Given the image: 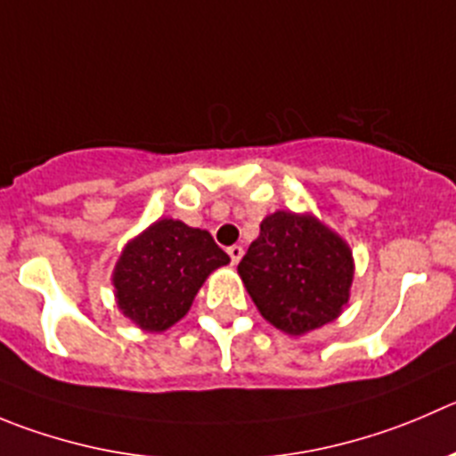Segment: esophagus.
<instances>
[{"label":"esophagus","instance_id":"esophagus-1","mask_svg":"<svg viewBox=\"0 0 456 456\" xmlns=\"http://www.w3.org/2000/svg\"><path fill=\"white\" fill-rule=\"evenodd\" d=\"M228 255H231L232 264H240V259L244 257V248L235 244V246H231V248H228Z\"/></svg>","mask_w":456,"mask_h":456}]
</instances>
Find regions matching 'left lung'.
<instances>
[{
    "instance_id": "8db88e82",
    "label": "left lung",
    "mask_w": 456,
    "mask_h": 456,
    "mask_svg": "<svg viewBox=\"0 0 456 456\" xmlns=\"http://www.w3.org/2000/svg\"><path fill=\"white\" fill-rule=\"evenodd\" d=\"M259 314L293 336L338 318L354 280L351 250L309 215L275 212L237 266Z\"/></svg>"
}]
</instances>
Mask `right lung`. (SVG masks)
Instances as JSON below:
<instances>
[{"mask_svg": "<svg viewBox=\"0 0 456 456\" xmlns=\"http://www.w3.org/2000/svg\"><path fill=\"white\" fill-rule=\"evenodd\" d=\"M231 257L208 231L160 219L120 255L114 271L120 311L145 331H166L188 314L197 290Z\"/></svg>", "mask_w": 456, "mask_h": 456, "instance_id": "add662e5", "label": "right lung"}]
</instances>
